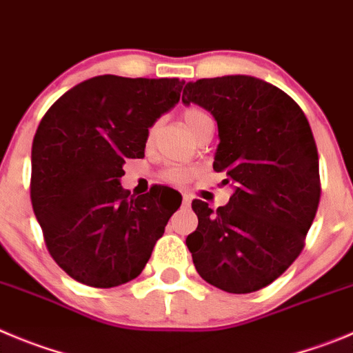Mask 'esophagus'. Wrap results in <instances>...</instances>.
<instances>
[{"instance_id": "esophagus-1", "label": "esophagus", "mask_w": 353, "mask_h": 353, "mask_svg": "<svg viewBox=\"0 0 353 353\" xmlns=\"http://www.w3.org/2000/svg\"><path fill=\"white\" fill-rule=\"evenodd\" d=\"M190 205H192V196L183 195V207H186V209H188Z\"/></svg>"}]
</instances>
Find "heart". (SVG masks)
I'll return each mask as SVG.
<instances>
[{
	"instance_id": "b5f03b06",
	"label": "heart",
	"mask_w": 353,
	"mask_h": 353,
	"mask_svg": "<svg viewBox=\"0 0 353 353\" xmlns=\"http://www.w3.org/2000/svg\"><path fill=\"white\" fill-rule=\"evenodd\" d=\"M183 120H184V125H186L188 130H190V134H192L193 137L199 136L200 132H202L205 127L212 125V118H210L205 111L199 110V108H188V110H184ZM157 130H158V123L151 125L146 137L148 143H151V141L154 139ZM190 176H192V170L184 169V167H174V169H169L165 172V179L174 184H184L188 179H190Z\"/></svg>"
}]
</instances>
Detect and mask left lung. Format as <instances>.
I'll list each match as a JSON object with an SVG mask.
<instances>
[{"mask_svg":"<svg viewBox=\"0 0 353 353\" xmlns=\"http://www.w3.org/2000/svg\"><path fill=\"white\" fill-rule=\"evenodd\" d=\"M183 102L214 117L219 144L212 167L235 184L217 210L193 200L199 226L186 245L196 272L221 291H259L298 258L317 212L321 181L310 123L285 92L245 74L188 81Z\"/></svg>","mask_w":353,"mask_h":353,"instance_id":"obj_1","label":"left lung"}]
</instances>
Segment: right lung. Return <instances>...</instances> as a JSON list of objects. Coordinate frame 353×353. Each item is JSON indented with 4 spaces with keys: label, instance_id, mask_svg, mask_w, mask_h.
I'll list each match as a JSON object with an SVG mask.
<instances>
[{
    "label": "right lung",
    "instance_id": "right-lung-1",
    "mask_svg": "<svg viewBox=\"0 0 353 353\" xmlns=\"http://www.w3.org/2000/svg\"><path fill=\"white\" fill-rule=\"evenodd\" d=\"M177 78L102 74L65 92L47 111L31 151V202L48 252L71 279L117 288L146 266L179 196L121 188L127 158H143L148 130L179 102Z\"/></svg>",
    "mask_w": 353,
    "mask_h": 353
}]
</instances>
